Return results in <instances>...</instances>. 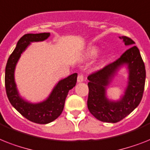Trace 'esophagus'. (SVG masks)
I'll list each match as a JSON object with an SVG mask.
<instances>
[{
	"mask_svg": "<svg viewBox=\"0 0 150 150\" xmlns=\"http://www.w3.org/2000/svg\"><path fill=\"white\" fill-rule=\"evenodd\" d=\"M78 82H82L84 81V76L82 75H79L77 78Z\"/></svg>",
	"mask_w": 150,
	"mask_h": 150,
	"instance_id": "obj_1",
	"label": "esophagus"
}]
</instances>
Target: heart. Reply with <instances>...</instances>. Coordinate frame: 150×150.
I'll return each mask as SVG.
<instances>
[{"mask_svg": "<svg viewBox=\"0 0 150 150\" xmlns=\"http://www.w3.org/2000/svg\"><path fill=\"white\" fill-rule=\"evenodd\" d=\"M99 54V49L96 47H91L88 48L87 52V57L88 58H95Z\"/></svg>", "mask_w": 150, "mask_h": 150, "instance_id": "1", "label": "heart"}]
</instances>
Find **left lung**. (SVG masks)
I'll use <instances>...</instances> for the list:
<instances>
[{
  "instance_id": "8db88e82",
  "label": "left lung",
  "mask_w": 150,
  "mask_h": 150,
  "mask_svg": "<svg viewBox=\"0 0 150 150\" xmlns=\"http://www.w3.org/2000/svg\"><path fill=\"white\" fill-rule=\"evenodd\" d=\"M119 38L129 48L115 62L88 77V109L94 117L104 122L115 123L126 117L140 103L144 91L146 69L139 50L129 38ZM125 65L128 69V81L124 94L119 100H111L107 97V88Z\"/></svg>"
}]
</instances>
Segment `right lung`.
I'll return each instance as SVG.
<instances>
[{
  "label": "right lung",
  "mask_w": 150,
  "mask_h": 150,
  "mask_svg": "<svg viewBox=\"0 0 150 150\" xmlns=\"http://www.w3.org/2000/svg\"><path fill=\"white\" fill-rule=\"evenodd\" d=\"M49 36L50 33L27 34L22 36L10 55L5 69L6 92L10 103L24 117L38 124L52 122L62 114L69 90L75 87L77 81V73L62 79L56 84L45 100L38 103H30L20 96L14 79L17 63L21 54L31 42L43 41Z\"/></svg>",
  "instance_id": "obj_1"
}]
</instances>
